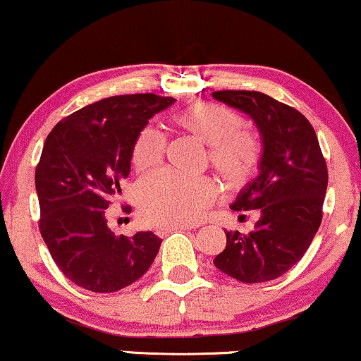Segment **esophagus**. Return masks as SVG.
Here are the masks:
<instances>
[{
	"label": "esophagus",
	"mask_w": 361,
	"mask_h": 361,
	"mask_svg": "<svg viewBox=\"0 0 361 361\" xmlns=\"http://www.w3.org/2000/svg\"><path fill=\"white\" fill-rule=\"evenodd\" d=\"M196 226L193 225H163L157 228V235L158 236H166L171 231H191L195 230Z\"/></svg>",
	"instance_id": "esophagus-1"
}]
</instances>
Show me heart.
Segmentation results:
<instances>
[{
  "label": "heart",
  "instance_id": "heart-1",
  "mask_svg": "<svg viewBox=\"0 0 361 361\" xmlns=\"http://www.w3.org/2000/svg\"><path fill=\"white\" fill-rule=\"evenodd\" d=\"M178 128L209 147V158L223 180L243 188L257 175L262 161L259 140L243 128V118L223 104L198 102L173 115ZM165 136L148 126L140 131L133 147V165L145 173L157 168L165 154ZM216 185L208 178H183L170 171L148 176L138 190L145 218L159 225H191L214 202Z\"/></svg>",
  "mask_w": 361,
  "mask_h": 361
}]
</instances>
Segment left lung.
Wrapping results in <instances>:
<instances>
[{"mask_svg": "<svg viewBox=\"0 0 361 361\" xmlns=\"http://www.w3.org/2000/svg\"><path fill=\"white\" fill-rule=\"evenodd\" d=\"M213 98L248 115L262 135L259 173L231 209H258L248 235L225 231L214 267L243 283L270 281L302 259L322 223L328 170L313 126L302 113L259 91H213Z\"/></svg>", "mask_w": 361, "mask_h": 361, "instance_id": "obj_1", "label": "left lung"}]
</instances>
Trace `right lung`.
Wrapping results in <instances>:
<instances>
[{
	"label": "right lung",
	"instance_id": "add662e5",
	"mask_svg": "<svg viewBox=\"0 0 361 361\" xmlns=\"http://www.w3.org/2000/svg\"><path fill=\"white\" fill-rule=\"evenodd\" d=\"M173 103L153 93L104 98L63 118L44 141L35 173L39 231L63 275L81 288H125L158 255L153 231L116 236L104 209L130 175L140 131Z\"/></svg>",
	"mask_w": 361,
	"mask_h": 361
}]
</instances>
